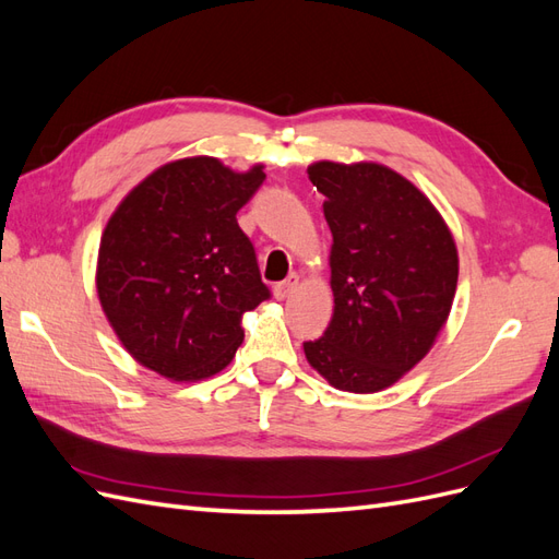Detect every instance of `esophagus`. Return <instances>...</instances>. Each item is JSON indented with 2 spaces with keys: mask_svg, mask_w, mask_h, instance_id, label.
Segmentation results:
<instances>
[{
  "mask_svg": "<svg viewBox=\"0 0 559 559\" xmlns=\"http://www.w3.org/2000/svg\"><path fill=\"white\" fill-rule=\"evenodd\" d=\"M296 286H298V275H296V273L286 275V280H282V282H277V284H275V298L284 300L286 296H292Z\"/></svg>",
  "mask_w": 559,
  "mask_h": 559,
  "instance_id": "1",
  "label": "esophagus"
}]
</instances>
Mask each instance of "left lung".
I'll list each match as a JSON object with an SVG mask.
<instances>
[{"instance_id":"left-lung-1","label":"left lung","mask_w":559,"mask_h":559,"mask_svg":"<svg viewBox=\"0 0 559 559\" xmlns=\"http://www.w3.org/2000/svg\"><path fill=\"white\" fill-rule=\"evenodd\" d=\"M333 235V317L302 343L335 389L373 394L427 357L456 292L460 259L431 200L378 163L308 167Z\"/></svg>"}]
</instances>
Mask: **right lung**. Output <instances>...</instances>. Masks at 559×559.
Here are the masks:
<instances>
[{
    "instance_id": "add662e5",
    "label": "right lung",
    "mask_w": 559,
    "mask_h": 559,
    "mask_svg": "<svg viewBox=\"0 0 559 559\" xmlns=\"http://www.w3.org/2000/svg\"><path fill=\"white\" fill-rule=\"evenodd\" d=\"M265 173L210 156L167 163L123 198L103 233L97 296L118 341L163 378L193 382L226 368L242 314L270 298L238 214Z\"/></svg>"
}]
</instances>
